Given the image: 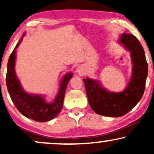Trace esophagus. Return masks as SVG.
Listing matches in <instances>:
<instances>
[{
  "instance_id": "1",
  "label": "esophagus",
  "mask_w": 154,
  "mask_h": 154,
  "mask_svg": "<svg viewBox=\"0 0 154 154\" xmlns=\"http://www.w3.org/2000/svg\"><path fill=\"white\" fill-rule=\"evenodd\" d=\"M77 72L78 73H79V74H83V71H82L81 70V68H80V67H78V68H77Z\"/></svg>"
}]
</instances>
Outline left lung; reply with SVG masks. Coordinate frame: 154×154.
Segmentation results:
<instances>
[{
    "label": "left lung",
    "instance_id": "obj_1",
    "mask_svg": "<svg viewBox=\"0 0 154 154\" xmlns=\"http://www.w3.org/2000/svg\"><path fill=\"white\" fill-rule=\"evenodd\" d=\"M119 42L130 52L133 64L131 79L124 91L109 92L98 81L88 78L83 79L90 107L104 116L121 117L129 112L142 97L146 85L148 64L140 41L132 34L123 33Z\"/></svg>",
    "mask_w": 154,
    "mask_h": 154
}]
</instances>
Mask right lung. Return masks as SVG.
Here are the masks:
<instances>
[{"instance_id":"right-lung-1","label":"right lung","mask_w":154,"mask_h":154,"mask_svg":"<svg viewBox=\"0 0 154 154\" xmlns=\"http://www.w3.org/2000/svg\"><path fill=\"white\" fill-rule=\"evenodd\" d=\"M24 35V33L22 35L8 60L6 74L8 90L12 102L22 115L37 122L49 121L56 117L62 110L65 92L69 81L73 76V73H68L63 77L57 95L52 102H46L41 94L26 93L23 90L14 71L16 50L22 41Z\"/></svg>"}]
</instances>
